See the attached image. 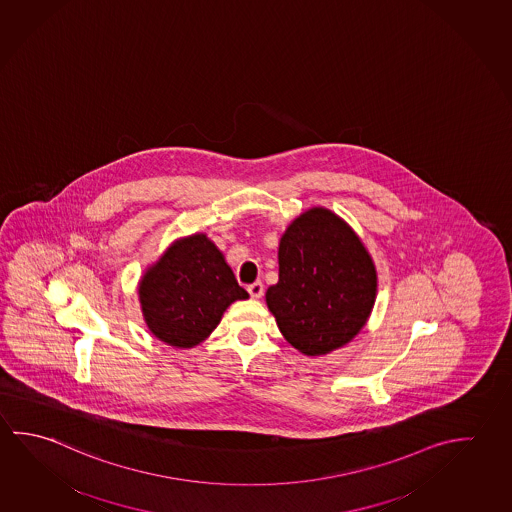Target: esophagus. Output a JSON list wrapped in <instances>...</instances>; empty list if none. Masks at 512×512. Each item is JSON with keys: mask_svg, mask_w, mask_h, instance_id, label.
Returning a JSON list of instances; mask_svg holds the SVG:
<instances>
[{"mask_svg": "<svg viewBox=\"0 0 512 512\" xmlns=\"http://www.w3.org/2000/svg\"><path fill=\"white\" fill-rule=\"evenodd\" d=\"M248 293H250V296H252V298H260V296H262V293H264V286H262V282H260V280H257V282H253V284H250V286H248Z\"/></svg>", "mask_w": 512, "mask_h": 512, "instance_id": "34e87169", "label": "esophagus"}]
</instances>
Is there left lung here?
<instances>
[{
	"label": "left lung",
	"mask_w": 512,
	"mask_h": 512,
	"mask_svg": "<svg viewBox=\"0 0 512 512\" xmlns=\"http://www.w3.org/2000/svg\"><path fill=\"white\" fill-rule=\"evenodd\" d=\"M376 287L374 262L358 235L331 210L311 208L280 239L278 282L266 302L284 338L320 356L361 331Z\"/></svg>",
	"instance_id": "obj_1"
}]
</instances>
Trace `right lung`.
Listing matches in <instances>:
<instances>
[{
  "instance_id": "right-lung-1",
  "label": "right lung",
  "mask_w": 512,
  "mask_h": 512,
  "mask_svg": "<svg viewBox=\"0 0 512 512\" xmlns=\"http://www.w3.org/2000/svg\"><path fill=\"white\" fill-rule=\"evenodd\" d=\"M248 298L207 235L172 244L140 282L145 322L172 347H194L214 331L226 307Z\"/></svg>"
}]
</instances>
